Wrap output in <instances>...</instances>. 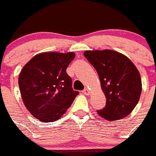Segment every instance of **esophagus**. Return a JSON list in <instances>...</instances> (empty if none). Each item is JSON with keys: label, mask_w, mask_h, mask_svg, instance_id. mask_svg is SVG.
Here are the masks:
<instances>
[{"label": "esophagus", "mask_w": 156, "mask_h": 156, "mask_svg": "<svg viewBox=\"0 0 156 156\" xmlns=\"http://www.w3.org/2000/svg\"><path fill=\"white\" fill-rule=\"evenodd\" d=\"M82 93H83L84 94H86V95H89L90 93V91L88 90V89H85V90L82 91Z\"/></svg>", "instance_id": "1"}]
</instances>
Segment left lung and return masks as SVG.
I'll use <instances>...</instances> for the list:
<instances>
[{
    "label": "left lung",
    "mask_w": 156,
    "mask_h": 156,
    "mask_svg": "<svg viewBox=\"0 0 156 156\" xmlns=\"http://www.w3.org/2000/svg\"><path fill=\"white\" fill-rule=\"evenodd\" d=\"M98 72L106 104L98 113L108 121L125 118L134 109L142 91L140 74L125 55L112 50L86 51Z\"/></svg>",
    "instance_id": "8db88e82"
}]
</instances>
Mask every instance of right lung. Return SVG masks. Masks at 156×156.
<instances>
[{"label": "right lung", "instance_id": "add662e5", "mask_svg": "<svg viewBox=\"0 0 156 156\" xmlns=\"http://www.w3.org/2000/svg\"><path fill=\"white\" fill-rule=\"evenodd\" d=\"M74 52H43L27 62L19 75L23 102L31 114L44 123L59 120L79 93L72 88L66 68Z\"/></svg>", "mask_w": 156, "mask_h": 156}]
</instances>
